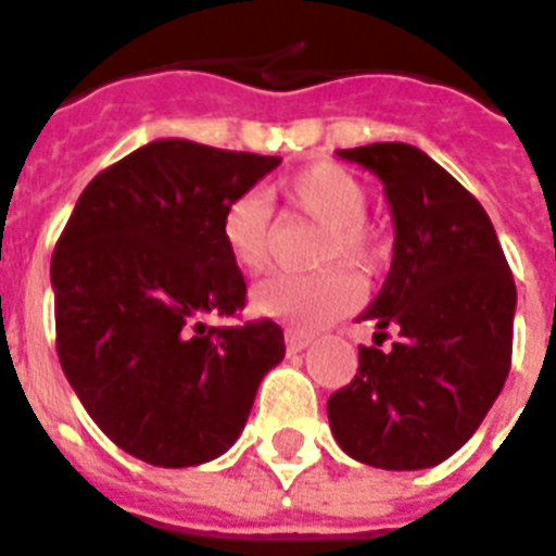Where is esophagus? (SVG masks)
Returning a JSON list of instances; mask_svg holds the SVG:
<instances>
[{
    "instance_id": "1",
    "label": "esophagus",
    "mask_w": 556,
    "mask_h": 556,
    "mask_svg": "<svg viewBox=\"0 0 556 556\" xmlns=\"http://www.w3.org/2000/svg\"><path fill=\"white\" fill-rule=\"evenodd\" d=\"M286 346H288V353H303V350L312 346V338L300 332H286Z\"/></svg>"
}]
</instances>
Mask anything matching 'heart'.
Masks as SVG:
<instances>
[{
	"mask_svg": "<svg viewBox=\"0 0 556 556\" xmlns=\"http://www.w3.org/2000/svg\"><path fill=\"white\" fill-rule=\"evenodd\" d=\"M288 210L320 227L312 244L308 277H270L253 288L250 303L265 317L312 332L332 324L358 303V286L341 268L370 274L381 265L388 244L376 224L364 215L370 206L367 186L344 165L315 163L300 168L270 189ZM222 241L241 274L256 277L270 265L274 227L268 203L260 194H239L222 215Z\"/></svg>",
	"mask_w": 556,
	"mask_h": 556,
	"instance_id": "heart-1",
	"label": "heart"
}]
</instances>
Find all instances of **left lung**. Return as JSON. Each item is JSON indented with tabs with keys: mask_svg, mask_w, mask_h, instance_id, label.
<instances>
[{
	"mask_svg": "<svg viewBox=\"0 0 556 556\" xmlns=\"http://www.w3.org/2000/svg\"><path fill=\"white\" fill-rule=\"evenodd\" d=\"M379 177L393 262L364 312L391 351L358 346L355 379L326 402L346 455L379 469H429L476 434L514 353L516 286L484 206L405 142L338 151Z\"/></svg>",
	"mask_w": 556,
	"mask_h": 556,
	"instance_id": "8db88e82",
	"label": "left lung"
}]
</instances>
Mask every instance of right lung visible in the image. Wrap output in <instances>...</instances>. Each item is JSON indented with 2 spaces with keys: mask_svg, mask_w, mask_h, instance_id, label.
Segmentation results:
<instances>
[{
  "mask_svg": "<svg viewBox=\"0 0 556 556\" xmlns=\"http://www.w3.org/2000/svg\"><path fill=\"white\" fill-rule=\"evenodd\" d=\"M282 163L154 139L80 192L52 256L58 355L92 422L127 455L180 469L239 440L286 355L274 320L206 326L244 306L222 215Z\"/></svg>",
  "mask_w": 556,
  "mask_h": 556,
  "instance_id": "obj_1",
  "label": "right lung"
}]
</instances>
